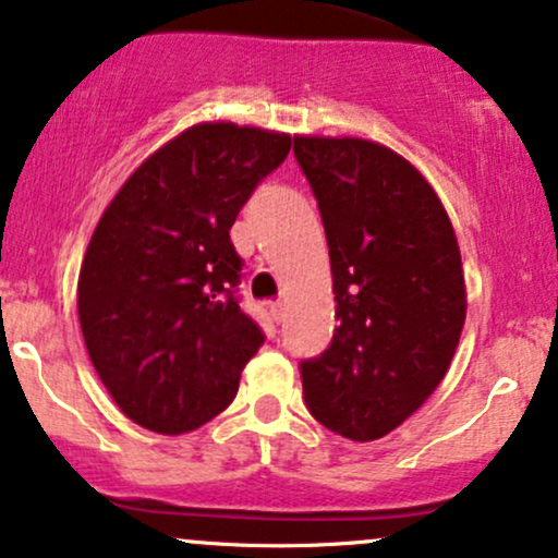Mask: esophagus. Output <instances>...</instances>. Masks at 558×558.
<instances>
[{"label":"esophagus","mask_w":558,"mask_h":558,"mask_svg":"<svg viewBox=\"0 0 558 558\" xmlns=\"http://www.w3.org/2000/svg\"><path fill=\"white\" fill-rule=\"evenodd\" d=\"M283 310H286V302H269V315L275 317V320H280V317H283Z\"/></svg>","instance_id":"obj_1"}]
</instances>
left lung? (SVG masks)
<instances>
[{
    "label": "left lung",
    "instance_id": "obj_1",
    "mask_svg": "<svg viewBox=\"0 0 558 558\" xmlns=\"http://www.w3.org/2000/svg\"><path fill=\"white\" fill-rule=\"evenodd\" d=\"M328 238L333 341L302 363L304 402L354 442L387 437L439 387L466 320L448 211L408 158L363 137H293Z\"/></svg>",
    "mask_w": 558,
    "mask_h": 558
}]
</instances>
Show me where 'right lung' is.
Returning <instances> with one entry per match:
<instances>
[{"label": "right lung", "mask_w": 558, "mask_h": 558, "mask_svg": "<svg viewBox=\"0 0 558 558\" xmlns=\"http://www.w3.org/2000/svg\"><path fill=\"white\" fill-rule=\"evenodd\" d=\"M289 150L283 132L193 124L102 211L78 272V323L102 387L134 424L185 434L235 400L265 336L238 304L230 228Z\"/></svg>", "instance_id": "1"}]
</instances>
